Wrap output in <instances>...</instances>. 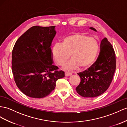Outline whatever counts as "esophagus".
Listing matches in <instances>:
<instances>
[{"label":"esophagus","instance_id":"esophagus-1","mask_svg":"<svg viewBox=\"0 0 127 127\" xmlns=\"http://www.w3.org/2000/svg\"><path fill=\"white\" fill-rule=\"evenodd\" d=\"M71 74H72V73H70V72H65V76H70L71 75Z\"/></svg>","mask_w":127,"mask_h":127}]
</instances>
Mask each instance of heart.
I'll return each instance as SVG.
<instances>
[{"label":"heart","instance_id":"heart-1","mask_svg":"<svg viewBox=\"0 0 127 127\" xmlns=\"http://www.w3.org/2000/svg\"><path fill=\"white\" fill-rule=\"evenodd\" d=\"M99 44L95 37L83 33H74L63 38L62 43L55 44L51 49L53 58L57 65H62L70 57L64 69H85L91 65L99 50Z\"/></svg>","mask_w":127,"mask_h":127}]
</instances>
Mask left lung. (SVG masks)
<instances>
[{
    "label": "left lung",
    "instance_id": "obj_1",
    "mask_svg": "<svg viewBox=\"0 0 127 127\" xmlns=\"http://www.w3.org/2000/svg\"><path fill=\"white\" fill-rule=\"evenodd\" d=\"M90 28L96 32L95 28ZM115 69L114 50L105 37L101 42L100 53L96 61L87 70L78 73L80 78V83L76 88L77 92L86 97L102 95L112 83Z\"/></svg>",
    "mask_w": 127,
    "mask_h": 127
}]
</instances>
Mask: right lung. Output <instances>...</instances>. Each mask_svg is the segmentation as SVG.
<instances>
[{
	"label": "right lung",
	"instance_id": "add662e5",
	"mask_svg": "<svg viewBox=\"0 0 127 127\" xmlns=\"http://www.w3.org/2000/svg\"><path fill=\"white\" fill-rule=\"evenodd\" d=\"M55 26L30 28L15 42L12 54V71L16 85L26 95L42 98L55 89L65 76L54 65L51 44Z\"/></svg>",
	"mask_w": 127,
	"mask_h": 127
}]
</instances>
